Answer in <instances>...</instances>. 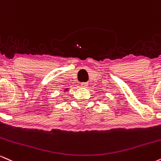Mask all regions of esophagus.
I'll return each mask as SVG.
<instances>
[{
    "mask_svg": "<svg viewBox=\"0 0 161 161\" xmlns=\"http://www.w3.org/2000/svg\"><path fill=\"white\" fill-rule=\"evenodd\" d=\"M87 85H88L87 83H81V86H84V87H86V86H87Z\"/></svg>",
    "mask_w": 161,
    "mask_h": 161,
    "instance_id": "esophagus-1",
    "label": "esophagus"
}]
</instances>
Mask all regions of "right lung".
<instances>
[{"label": "right lung", "instance_id": "1", "mask_svg": "<svg viewBox=\"0 0 161 161\" xmlns=\"http://www.w3.org/2000/svg\"><path fill=\"white\" fill-rule=\"evenodd\" d=\"M65 91H66V90H65Z\"/></svg>", "mask_w": 161, "mask_h": 161}]
</instances>
